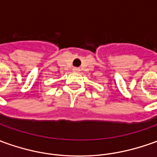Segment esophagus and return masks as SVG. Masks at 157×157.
Segmentation results:
<instances>
[{
  "label": "esophagus",
  "instance_id": "esophagus-1",
  "mask_svg": "<svg viewBox=\"0 0 157 157\" xmlns=\"http://www.w3.org/2000/svg\"><path fill=\"white\" fill-rule=\"evenodd\" d=\"M72 72H80V69H79V68H78V67H73V68H72Z\"/></svg>",
  "mask_w": 157,
  "mask_h": 157
}]
</instances>
